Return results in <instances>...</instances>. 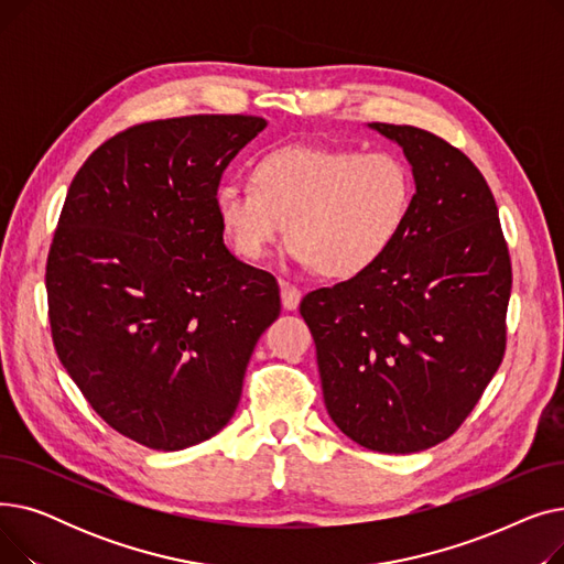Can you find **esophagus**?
Returning a JSON list of instances; mask_svg holds the SVG:
<instances>
[{
    "label": "esophagus",
    "mask_w": 564,
    "mask_h": 564,
    "mask_svg": "<svg viewBox=\"0 0 564 564\" xmlns=\"http://www.w3.org/2000/svg\"><path fill=\"white\" fill-rule=\"evenodd\" d=\"M300 302H302L300 288H294V285L288 283V281H281V304H283V308H285V311H297Z\"/></svg>",
    "instance_id": "34e87169"
}]
</instances>
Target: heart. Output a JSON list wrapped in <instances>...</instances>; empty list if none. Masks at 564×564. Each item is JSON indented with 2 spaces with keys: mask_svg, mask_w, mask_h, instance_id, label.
<instances>
[{
  "mask_svg": "<svg viewBox=\"0 0 564 564\" xmlns=\"http://www.w3.org/2000/svg\"><path fill=\"white\" fill-rule=\"evenodd\" d=\"M413 194V175L393 153L281 145L253 162L251 185L217 187L213 205L240 258H270L290 221L292 260L343 281L368 272L393 249Z\"/></svg>",
  "mask_w": 564,
  "mask_h": 564,
  "instance_id": "heart-1",
  "label": "heart"
}]
</instances>
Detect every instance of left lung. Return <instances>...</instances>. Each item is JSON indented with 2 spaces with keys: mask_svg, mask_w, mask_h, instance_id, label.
<instances>
[{
  "mask_svg": "<svg viewBox=\"0 0 564 564\" xmlns=\"http://www.w3.org/2000/svg\"><path fill=\"white\" fill-rule=\"evenodd\" d=\"M368 128L411 166L406 228L368 272L308 292L300 313L338 430L368 451L406 455L448 438L496 375L512 264L476 164L432 132Z\"/></svg>",
  "mask_w": 564,
  "mask_h": 564,
  "instance_id": "left-lung-1",
  "label": "left lung"
}]
</instances>
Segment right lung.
Returning a JSON list of instances; mask_svg holds the SVG:
<instances>
[{
	"instance_id": "right-lung-1",
	"label": "right lung",
	"mask_w": 564,
	"mask_h": 564,
	"mask_svg": "<svg viewBox=\"0 0 564 564\" xmlns=\"http://www.w3.org/2000/svg\"><path fill=\"white\" fill-rule=\"evenodd\" d=\"M267 128L183 116L105 141L70 183L47 256L52 338L98 416L153 451L221 432L279 283L224 245L213 196Z\"/></svg>"
}]
</instances>
